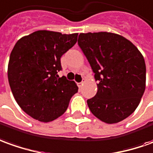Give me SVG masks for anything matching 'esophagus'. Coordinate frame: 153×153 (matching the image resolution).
I'll return each instance as SVG.
<instances>
[{
  "label": "esophagus",
  "mask_w": 153,
  "mask_h": 153,
  "mask_svg": "<svg viewBox=\"0 0 153 153\" xmlns=\"http://www.w3.org/2000/svg\"><path fill=\"white\" fill-rule=\"evenodd\" d=\"M83 82H84V79H82V81L81 82L77 83V85H78L79 88H80V87H82V85H83Z\"/></svg>",
  "instance_id": "esophagus-1"
}]
</instances>
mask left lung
<instances>
[{
	"label": "left lung",
	"mask_w": 153,
	"mask_h": 153,
	"mask_svg": "<svg viewBox=\"0 0 153 153\" xmlns=\"http://www.w3.org/2000/svg\"><path fill=\"white\" fill-rule=\"evenodd\" d=\"M78 45L98 81L97 94L87 100L91 113L109 124L127 118L145 91L143 55L130 41L110 32L81 33Z\"/></svg>",
	"instance_id": "8db88e82"
}]
</instances>
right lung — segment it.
<instances>
[{"mask_svg": "<svg viewBox=\"0 0 153 153\" xmlns=\"http://www.w3.org/2000/svg\"><path fill=\"white\" fill-rule=\"evenodd\" d=\"M77 36L37 30L16 43L8 64V81L16 102L34 119L43 123L56 119L77 92L73 81L57 75L62 69V56L76 44Z\"/></svg>", "mask_w": 153, "mask_h": 153, "instance_id": "right-lung-1", "label": "right lung"}]
</instances>
